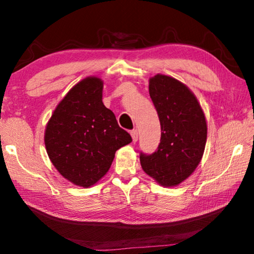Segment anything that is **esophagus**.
<instances>
[{"label": "esophagus", "mask_w": 254, "mask_h": 254, "mask_svg": "<svg viewBox=\"0 0 254 254\" xmlns=\"http://www.w3.org/2000/svg\"><path fill=\"white\" fill-rule=\"evenodd\" d=\"M131 136H132L133 142H136L137 139H139V132H137V130H132L131 131Z\"/></svg>", "instance_id": "esophagus-1"}]
</instances>
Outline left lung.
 Returning <instances> with one entry per match:
<instances>
[{
    "instance_id": "1",
    "label": "left lung",
    "mask_w": 254,
    "mask_h": 254,
    "mask_svg": "<svg viewBox=\"0 0 254 254\" xmlns=\"http://www.w3.org/2000/svg\"><path fill=\"white\" fill-rule=\"evenodd\" d=\"M149 94L160 121L161 139L153 153L141 152V167L161 186H177L194 173L203 157L205 114L190 89L174 77H151Z\"/></svg>"
}]
</instances>
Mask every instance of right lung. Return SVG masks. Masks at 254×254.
<instances>
[{"label":"right lung","mask_w":254,"mask_h":254,"mask_svg":"<svg viewBox=\"0 0 254 254\" xmlns=\"http://www.w3.org/2000/svg\"><path fill=\"white\" fill-rule=\"evenodd\" d=\"M103 80L86 77L56 107L45 131L49 159L64 178L91 187L109 171L115 152L132 141L102 102Z\"/></svg>","instance_id":"add662e5"}]
</instances>
